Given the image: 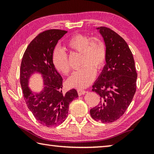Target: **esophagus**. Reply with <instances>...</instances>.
Here are the masks:
<instances>
[{
  "instance_id": "esophagus-1",
  "label": "esophagus",
  "mask_w": 154,
  "mask_h": 154,
  "mask_svg": "<svg viewBox=\"0 0 154 154\" xmlns=\"http://www.w3.org/2000/svg\"><path fill=\"white\" fill-rule=\"evenodd\" d=\"M85 92H86V91H85L83 90H81V89L77 90V93H78V95H79V96H82L83 94H84Z\"/></svg>"
}]
</instances>
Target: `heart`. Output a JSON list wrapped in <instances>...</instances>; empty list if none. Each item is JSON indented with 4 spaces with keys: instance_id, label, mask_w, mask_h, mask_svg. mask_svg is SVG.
I'll return each mask as SVG.
<instances>
[{
    "instance_id": "1",
    "label": "heart",
    "mask_w": 154,
    "mask_h": 154,
    "mask_svg": "<svg viewBox=\"0 0 154 154\" xmlns=\"http://www.w3.org/2000/svg\"><path fill=\"white\" fill-rule=\"evenodd\" d=\"M66 48L72 52L81 54V66L72 74L67 83L72 88L83 89L88 87L94 79L96 72L105 65L106 51L103 41L98 37H90L84 34L72 35L66 43ZM51 61L57 71L65 75L71 71L66 54L56 49L51 56Z\"/></svg>"
}]
</instances>
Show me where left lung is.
<instances>
[{"label":"left lung","mask_w":154,"mask_h":154,"mask_svg":"<svg viewBox=\"0 0 154 154\" xmlns=\"http://www.w3.org/2000/svg\"><path fill=\"white\" fill-rule=\"evenodd\" d=\"M106 45V62L92 85L100 96L99 104L90 109L96 121L111 123L123 116L137 90V73L132 51L127 43L109 28H97Z\"/></svg>","instance_id":"obj_1"}]
</instances>
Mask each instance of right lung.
Segmentation results:
<instances>
[{"instance_id": "right-lung-1", "label": "right lung", "mask_w": 154, "mask_h": 154, "mask_svg": "<svg viewBox=\"0 0 154 154\" xmlns=\"http://www.w3.org/2000/svg\"><path fill=\"white\" fill-rule=\"evenodd\" d=\"M66 32L50 29L39 33L28 45L21 62L20 79L25 102L36 121L47 127L64 122L70 103L78 97L75 89L62 93V78L51 61L55 46ZM35 72L43 75L45 85L42 92L36 95L27 86L29 77Z\"/></svg>"}]
</instances>
